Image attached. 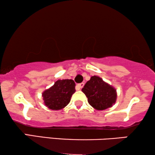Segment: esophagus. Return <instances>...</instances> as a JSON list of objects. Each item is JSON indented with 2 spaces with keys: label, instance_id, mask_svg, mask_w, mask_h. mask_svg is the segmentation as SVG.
Returning <instances> with one entry per match:
<instances>
[{
  "label": "esophagus",
  "instance_id": "esophagus-1",
  "mask_svg": "<svg viewBox=\"0 0 155 155\" xmlns=\"http://www.w3.org/2000/svg\"><path fill=\"white\" fill-rule=\"evenodd\" d=\"M84 82H82V83L78 84H77V86H76V87H77L78 90H80V89L83 87H84Z\"/></svg>",
  "mask_w": 155,
  "mask_h": 155
}]
</instances>
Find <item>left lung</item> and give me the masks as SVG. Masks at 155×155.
Returning a JSON list of instances; mask_svg holds the SVG:
<instances>
[{
  "mask_svg": "<svg viewBox=\"0 0 155 155\" xmlns=\"http://www.w3.org/2000/svg\"><path fill=\"white\" fill-rule=\"evenodd\" d=\"M82 91L88 99V102L97 110L111 107L117 98L116 89L98 76H92Z\"/></svg>",
  "mask_w": 155,
  "mask_h": 155,
  "instance_id": "1",
  "label": "left lung"
}]
</instances>
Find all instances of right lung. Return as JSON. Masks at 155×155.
I'll return each instance as SVG.
<instances>
[{
    "mask_svg": "<svg viewBox=\"0 0 155 155\" xmlns=\"http://www.w3.org/2000/svg\"><path fill=\"white\" fill-rule=\"evenodd\" d=\"M75 92V83L73 80H58L54 85L42 93V97L46 107L56 111L68 104Z\"/></svg>",
    "mask_w": 155,
    "mask_h": 155,
    "instance_id": "right-lung-1",
    "label": "right lung"
}]
</instances>
